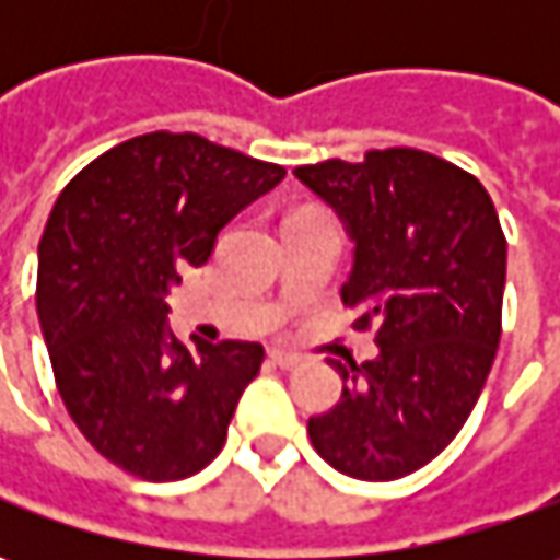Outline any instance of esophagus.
<instances>
[{
  "label": "esophagus",
  "instance_id": "esophagus-1",
  "mask_svg": "<svg viewBox=\"0 0 560 560\" xmlns=\"http://www.w3.org/2000/svg\"><path fill=\"white\" fill-rule=\"evenodd\" d=\"M268 355H270V361L277 364V368H287V371H290V368H295V364L302 361V358L295 355V352H287V349H270Z\"/></svg>",
  "mask_w": 560,
  "mask_h": 560
}]
</instances>
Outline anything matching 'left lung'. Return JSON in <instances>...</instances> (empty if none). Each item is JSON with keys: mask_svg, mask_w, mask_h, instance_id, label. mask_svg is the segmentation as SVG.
<instances>
[{"mask_svg": "<svg viewBox=\"0 0 560 560\" xmlns=\"http://www.w3.org/2000/svg\"><path fill=\"white\" fill-rule=\"evenodd\" d=\"M355 243L342 302L380 355L339 364L342 396L308 420L317 455L386 483L430 464L483 393L502 336L508 243L483 184L420 149L292 171Z\"/></svg>", "mask_w": 560, "mask_h": 560, "instance_id": "8db88e82", "label": "left lung"}]
</instances>
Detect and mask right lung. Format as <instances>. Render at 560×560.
<instances>
[{
  "label": "right lung",
  "mask_w": 560,
  "mask_h": 560,
  "mask_svg": "<svg viewBox=\"0 0 560 560\" xmlns=\"http://www.w3.org/2000/svg\"><path fill=\"white\" fill-rule=\"evenodd\" d=\"M283 177L280 164L159 130L108 149L61 189L39 240L36 314L68 415L120 470L184 480L224 448L265 349H189L167 327L164 295Z\"/></svg>",
  "instance_id": "add662e5"
}]
</instances>
